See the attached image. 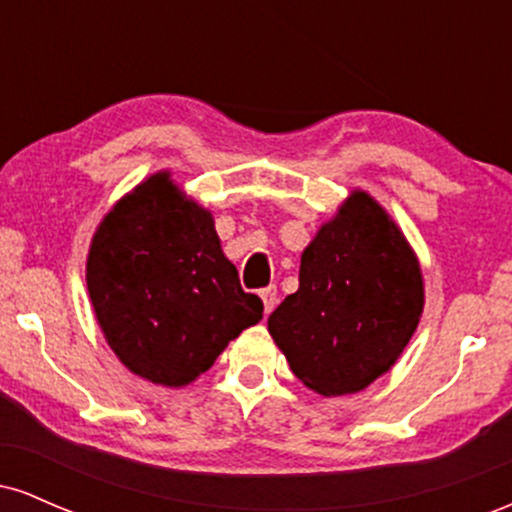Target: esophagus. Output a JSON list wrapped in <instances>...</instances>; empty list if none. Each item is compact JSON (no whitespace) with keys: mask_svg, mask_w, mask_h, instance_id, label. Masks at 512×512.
<instances>
[{"mask_svg":"<svg viewBox=\"0 0 512 512\" xmlns=\"http://www.w3.org/2000/svg\"><path fill=\"white\" fill-rule=\"evenodd\" d=\"M260 298L264 303V315H269L276 305V286H267V289L260 291Z\"/></svg>","mask_w":512,"mask_h":512,"instance_id":"34e87169","label":"esophagus"}]
</instances>
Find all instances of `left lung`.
<instances>
[{
    "label": "left lung",
    "mask_w": 512,
    "mask_h": 512,
    "mask_svg": "<svg viewBox=\"0 0 512 512\" xmlns=\"http://www.w3.org/2000/svg\"><path fill=\"white\" fill-rule=\"evenodd\" d=\"M424 303V274L402 228L366 190H351L303 250L298 291L267 330L305 387L354 395L395 366Z\"/></svg>",
    "instance_id": "1"
}]
</instances>
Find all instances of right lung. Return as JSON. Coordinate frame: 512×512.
Instances as JSON below:
<instances>
[{"instance_id": "right-lung-1", "label": "right lung", "mask_w": 512, "mask_h": 512, "mask_svg": "<svg viewBox=\"0 0 512 512\" xmlns=\"http://www.w3.org/2000/svg\"><path fill=\"white\" fill-rule=\"evenodd\" d=\"M86 286L122 366L163 387L195 383L264 310L240 289L211 211L187 197L170 170L144 178L103 216L88 248Z\"/></svg>"}]
</instances>
